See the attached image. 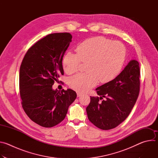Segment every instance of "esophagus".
<instances>
[{
    "mask_svg": "<svg viewBox=\"0 0 158 158\" xmlns=\"http://www.w3.org/2000/svg\"><path fill=\"white\" fill-rule=\"evenodd\" d=\"M82 95V93H77V97H80V96H81Z\"/></svg>",
    "mask_w": 158,
    "mask_h": 158,
    "instance_id": "1",
    "label": "esophagus"
}]
</instances>
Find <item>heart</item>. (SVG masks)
Segmentation results:
<instances>
[{
  "label": "heart",
  "instance_id": "b5f03b06",
  "mask_svg": "<svg viewBox=\"0 0 158 158\" xmlns=\"http://www.w3.org/2000/svg\"><path fill=\"white\" fill-rule=\"evenodd\" d=\"M76 53L68 52L62 60L64 72H77L82 62H87V72L79 73L69 79V85L75 91L84 93L95 86L100 80L107 83L120 73L126 56V49L119 41H111L102 37L89 38L76 48Z\"/></svg>",
  "mask_w": 158,
  "mask_h": 158
}]
</instances>
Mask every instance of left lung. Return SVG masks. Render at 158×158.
<instances>
[{
    "label": "left lung",
    "instance_id": "1",
    "mask_svg": "<svg viewBox=\"0 0 158 158\" xmlns=\"http://www.w3.org/2000/svg\"><path fill=\"white\" fill-rule=\"evenodd\" d=\"M140 69L131 60L113 80L96 89L100 97H91L86 107L89 120L103 130L117 127L129 116L139 93ZM105 98L101 102L99 100Z\"/></svg>",
    "mask_w": 158,
    "mask_h": 158
}]
</instances>
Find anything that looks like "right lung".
Masks as SVG:
<instances>
[{
  "instance_id": "add662e5",
  "label": "right lung",
  "mask_w": 158,
  "mask_h": 158,
  "mask_svg": "<svg viewBox=\"0 0 158 158\" xmlns=\"http://www.w3.org/2000/svg\"><path fill=\"white\" fill-rule=\"evenodd\" d=\"M72 37L67 32L48 35L27 51L20 67L22 107L32 121L44 127L62 121L77 97L71 89L62 91L52 89L64 74L62 61Z\"/></svg>"
}]
</instances>
